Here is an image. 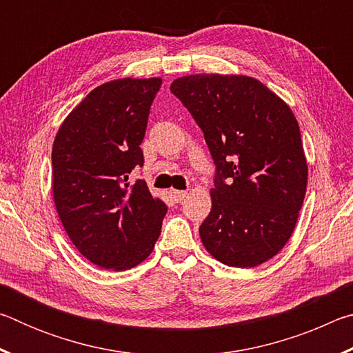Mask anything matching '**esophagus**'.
Masks as SVG:
<instances>
[{
    "mask_svg": "<svg viewBox=\"0 0 353 353\" xmlns=\"http://www.w3.org/2000/svg\"><path fill=\"white\" fill-rule=\"evenodd\" d=\"M170 194H171L172 201H174V202H181V201H183L185 196H187V191H181V190H171V191H170Z\"/></svg>",
    "mask_w": 353,
    "mask_h": 353,
    "instance_id": "1",
    "label": "esophagus"
}]
</instances>
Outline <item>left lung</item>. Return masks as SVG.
I'll use <instances>...</instances> for the list:
<instances>
[{"mask_svg":"<svg viewBox=\"0 0 353 353\" xmlns=\"http://www.w3.org/2000/svg\"><path fill=\"white\" fill-rule=\"evenodd\" d=\"M170 88L204 132L216 166L202 243L227 266L261 265L290 240L305 198L308 170L294 115L248 76L193 74Z\"/></svg>","mask_w":353,"mask_h":353,"instance_id":"obj_1","label":"left lung"}]
</instances>
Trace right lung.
Returning <instances> with one entry per match:
<instances>
[{"label":"right lung","instance_id":"obj_1","mask_svg":"<svg viewBox=\"0 0 353 353\" xmlns=\"http://www.w3.org/2000/svg\"><path fill=\"white\" fill-rule=\"evenodd\" d=\"M162 79H119L94 88L70 113L52 146V194L76 249L104 270L124 271L152 252L166 207L143 179L149 109Z\"/></svg>","mask_w":353,"mask_h":353}]
</instances>
